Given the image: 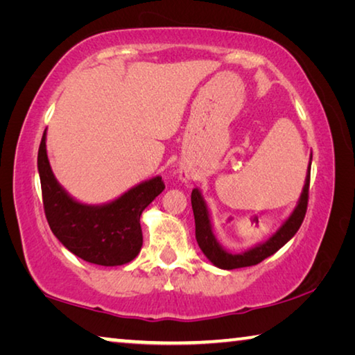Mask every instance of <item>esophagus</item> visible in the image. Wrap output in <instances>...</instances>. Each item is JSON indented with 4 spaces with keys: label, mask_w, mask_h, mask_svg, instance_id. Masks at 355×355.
Here are the masks:
<instances>
[{
    "label": "esophagus",
    "mask_w": 355,
    "mask_h": 355,
    "mask_svg": "<svg viewBox=\"0 0 355 355\" xmlns=\"http://www.w3.org/2000/svg\"><path fill=\"white\" fill-rule=\"evenodd\" d=\"M180 178H182L184 183L189 182V175H188V173H182V175H180Z\"/></svg>",
    "instance_id": "esophagus-1"
}]
</instances>
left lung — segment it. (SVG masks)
Masks as SVG:
<instances>
[{"label":"left lung","mask_w":355,"mask_h":355,"mask_svg":"<svg viewBox=\"0 0 355 355\" xmlns=\"http://www.w3.org/2000/svg\"><path fill=\"white\" fill-rule=\"evenodd\" d=\"M310 169H311V155H310L307 175H305L302 192H300L299 200L291 211V214L282 222L280 227L272 233L271 236H268L261 243H257L255 245H252V248L248 250L239 252V254H233V252L227 250L224 245L219 243V239L214 235L211 213H209L205 197H203L202 191L199 188L192 189L191 203H192V211H194V220H196V239L200 250L203 252V255H205L208 260L214 264V266L230 271V269L254 266V264L263 261L264 258L275 254L280 248H284V245L290 241L294 235H296V232L299 230V227L305 218L307 202H309Z\"/></svg>","instance_id":"1"}]
</instances>
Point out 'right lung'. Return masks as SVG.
<instances>
[{
  "label": "right lung",
  "mask_w": 355,
  "mask_h": 355,
  "mask_svg": "<svg viewBox=\"0 0 355 355\" xmlns=\"http://www.w3.org/2000/svg\"><path fill=\"white\" fill-rule=\"evenodd\" d=\"M37 169L46 220L65 249L100 266H122L135 260L142 248L141 214L164 191L163 178L156 175L137 183L117 199L100 205L83 203L53 173L46 155V130L40 141Z\"/></svg>",
  "instance_id": "1"
}]
</instances>
